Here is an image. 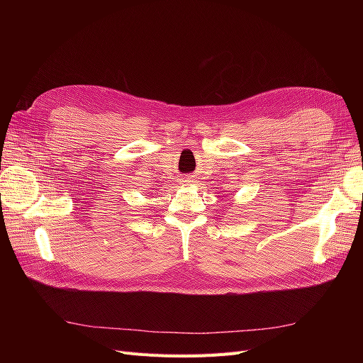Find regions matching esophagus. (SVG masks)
Wrapping results in <instances>:
<instances>
[{
    "label": "esophagus",
    "instance_id": "esophagus-1",
    "mask_svg": "<svg viewBox=\"0 0 363 363\" xmlns=\"http://www.w3.org/2000/svg\"><path fill=\"white\" fill-rule=\"evenodd\" d=\"M194 180H192V177L191 175H182L180 177V184H191Z\"/></svg>",
    "mask_w": 363,
    "mask_h": 363
}]
</instances>
